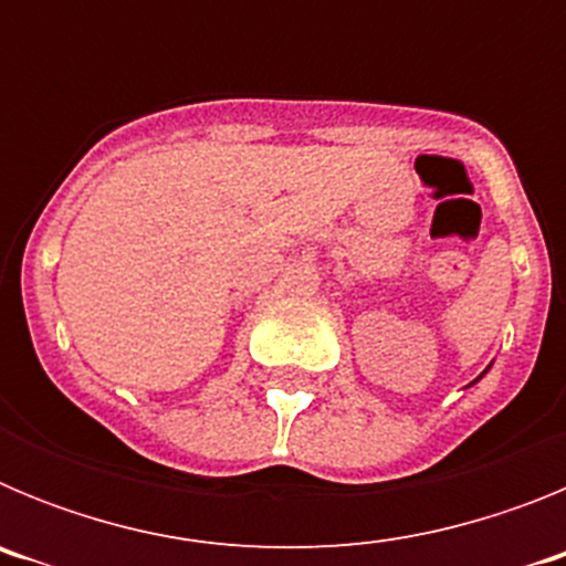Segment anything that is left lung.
I'll return each instance as SVG.
<instances>
[{"label":"left lung","instance_id":"8db88e82","mask_svg":"<svg viewBox=\"0 0 566 566\" xmlns=\"http://www.w3.org/2000/svg\"><path fill=\"white\" fill-rule=\"evenodd\" d=\"M484 374H488V371H484ZM484 374H482V377H484ZM482 377H479V379H482ZM479 379H473V382H479Z\"/></svg>","mask_w":566,"mask_h":566}]
</instances>
